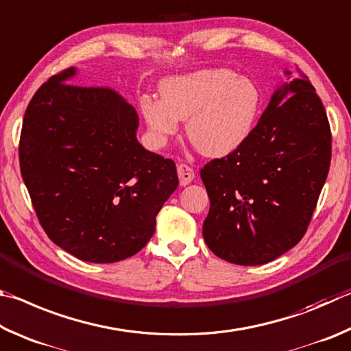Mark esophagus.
<instances>
[{"instance_id":"34e87169","label":"esophagus","mask_w":351,"mask_h":351,"mask_svg":"<svg viewBox=\"0 0 351 351\" xmlns=\"http://www.w3.org/2000/svg\"><path fill=\"white\" fill-rule=\"evenodd\" d=\"M177 174H179V180H180L182 186L189 185V183H191L195 177L194 169L191 168V166L183 165V163L177 166Z\"/></svg>"}]
</instances>
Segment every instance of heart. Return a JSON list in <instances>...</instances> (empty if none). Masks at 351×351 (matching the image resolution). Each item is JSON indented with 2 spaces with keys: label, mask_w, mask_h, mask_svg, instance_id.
I'll use <instances>...</instances> for the list:
<instances>
[{
  "label": "heart",
  "mask_w": 351,
  "mask_h": 351,
  "mask_svg": "<svg viewBox=\"0 0 351 351\" xmlns=\"http://www.w3.org/2000/svg\"><path fill=\"white\" fill-rule=\"evenodd\" d=\"M162 100L145 97L141 112L154 143L163 145L186 120V135L208 157L236 151L254 129L262 90L231 69H202L160 83Z\"/></svg>",
  "instance_id": "1"
}]
</instances>
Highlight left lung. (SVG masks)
I'll return each mask as SVG.
<instances>
[{"mask_svg":"<svg viewBox=\"0 0 351 351\" xmlns=\"http://www.w3.org/2000/svg\"><path fill=\"white\" fill-rule=\"evenodd\" d=\"M330 160L327 114L300 73L274 90L236 151L200 169L211 202L208 248L236 265H263L291 250L310 223Z\"/></svg>","mask_w":351,"mask_h":351,"instance_id":"left-lung-1","label":"left lung"}]
</instances>
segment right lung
<instances>
[{
    "label": "right lung",
    "mask_w": 351,
    "mask_h": 351,
    "mask_svg": "<svg viewBox=\"0 0 351 351\" xmlns=\"http://www.w3.org/2000/svg\"><path fill=\"white\" fill-rule=\"evenodd\" d=\"M75 73L51 77L30 100L21 176L55 245L80 261L112 263L152 237L179 177L171 158L138 143L131 104L109 88L69 84Z\"/></svg>",
    "instance_id": "1"
}]
</instances>
